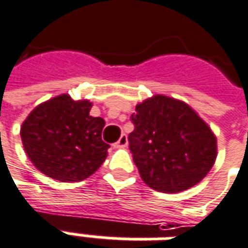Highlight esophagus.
<instances>
[{"instance_id":"34e87169","label":"esophagus","mask_w":248,"mask_h":248,"mask_svg":"<svg viewBox=\"0 0 248 248\" xmlns=\"http://www.w3.org/2000/svg\"><path fill=\"white\" fill-rule=\"evenodd\" d=\"M126 146H127V137H126V134H122V136L119 137L118 141L114 143V148L122 149L126 148Z\"/></svg>"}]
</instances>
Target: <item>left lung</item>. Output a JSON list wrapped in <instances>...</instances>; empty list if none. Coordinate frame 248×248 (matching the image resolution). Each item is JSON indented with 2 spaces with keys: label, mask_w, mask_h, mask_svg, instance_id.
Masks as SVG:
<instances>
[{
  "label": "left lung",
  "mask_w": 248,
  "mask_h": 248,
  "mask_svg": "<svg viewBox=\"0 0 248 248\" xmlns=\"http://www.w3.org/2000/svg\"><path fill=\"white\" fill-rule=\"evenodd\" d=\"M129 148L143 183L177 193L199 184L214 166L216 137L183 100L154 95L136 106Z\"/></svg>",
  "instance_id": "left-lung-1"
}]
</instances>
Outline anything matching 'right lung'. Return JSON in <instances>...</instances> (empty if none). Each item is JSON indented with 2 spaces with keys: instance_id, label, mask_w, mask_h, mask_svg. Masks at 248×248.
<instances>
[{
  "instance_id": "add662e5",
  "label": "right lung",
  "mask_w": 248,
  "mask_h": 248,
  "mask_svg": "<svg viewBox=\"0 0 248 248\" xmlns=\"http://www.w3.org/2000/svg\"><path fill=\"white\" fill-rule=\"evenodd\" d=\"M93 103L62 94L46 100L22 122L25 153L40 172L63 183L82 181L95 173L107 157L102 141L105 119L91 117Z\"/></svg>"
}]
</instances>
